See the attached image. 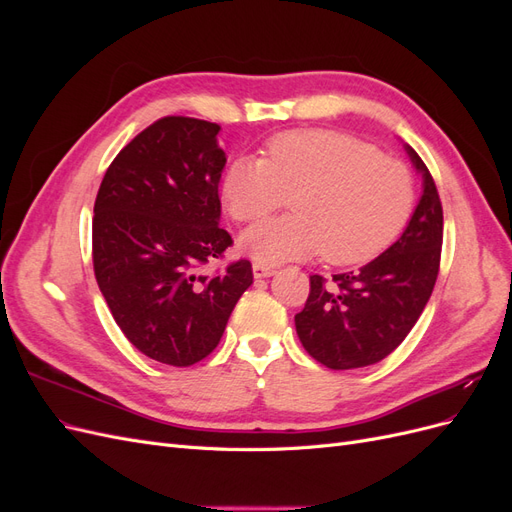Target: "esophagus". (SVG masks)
I'll use <instances>...</instances> for the list:
<instances>
[{
	"mask_svg": "<svg viewBox=\"0 0 512 512\" xmlns=\"http://www.w3.org/2000/svg\"><path fill=\"white\" fill-rule=\"evenodd\" d=\"M254 277L256 280H262V277H271V275H275V267H271V265H262V262H254Z\"/></svg>",
	"mask_w": 512,
	"mask_h": 512,
	"instance_id": "obj_1",
	"label": "esophagus"
}]
</instances>
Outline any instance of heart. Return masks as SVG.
Here are the masks:
<instances>
[{
	"label": "heart",
	"instance_id": "1",
	"mask_svg": "<svg viewBox=\"0 0 512 512\" xmlns=\"http://www.w3.org/2000/svg\"><path fill=\"white\" fill-rule=\"evenodd\" d=\"M292 198L294 215L252 226L241 247L262 265L307 260L329 265L376 258L414 209L410 168L359 138L331 130H290L267 143L265 160L241 156L224 177L237 222H256Z\"/></svg>",
	"mask_w": 512,
	"mask_h": 512
}]
</instances>
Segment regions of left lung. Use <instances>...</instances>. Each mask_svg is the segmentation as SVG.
<instances>
[{"mask_svg": "<svg viewBox=\"0 0 512 512\" xmlns=\"http://www.w3.org/2000/svg\"><path fill=\"white\" fill-rule=\"evenodd\" d=\"M408 156L423 175V196L389 250L359 271L309 277V297L294 316L303 348L329 369H356L386 359L412 331L431 297L442 254V203L418 153Z\"/></svg>", "mask_w": 512, "mask_h": 512, "instance_id": "1", "label": "left lung"}]
</instances>
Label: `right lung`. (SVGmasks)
<instances>
[{
  "mask_svg": "<svg viewBox=\"0 0 512 512\" xmlns=\"http://www.w3.org/2000/svg\"><path fill=\"white\" fill-rule=\"evenodd\" d=\"M218 123L162 117L108 166L94 205V273L115 322L149 359L190 367L220 344L250 260L200 269L224 256L218 185L226 164Z\"/></svg>",
  "mask_w": 512,
  "mask_h": 512,
  "instance_id": "right-lung-1",
  "label": "right lung"
}]
</instances>
